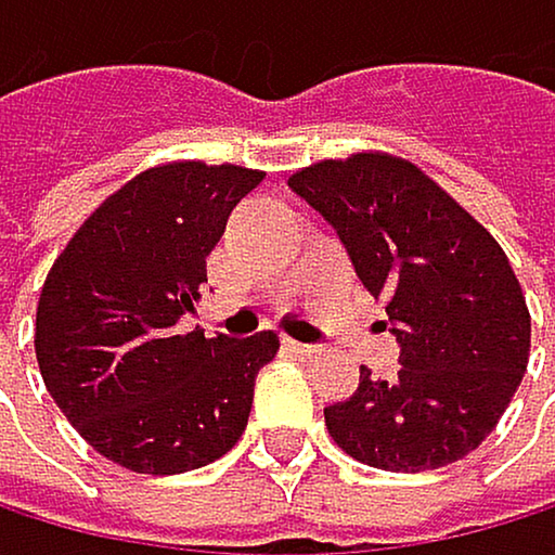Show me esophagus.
<instances>
[{"label":"esophagus","mask_w":555,"mask_h":555,"mask_svg":"<svg viewBox=\"0 0 555 555\" xmlns=\"http://www.w3.org/2000/svg\"><path fill=\"white\" fill-rule=\"evenodd\" d=\"M283 349L293 352V356H312L315 352L312 343H299V339H289V336H283Z\"/></svg>","instance_id":"34e87169"}]
</instances>
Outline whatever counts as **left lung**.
<instances>
[{"mask_svg": "<svg viewBox=\"0 0 555 555\" xmlns=\"http://www.w3.org/2000/svg\"><path fill=\"white\" fill-rule=\"evenodd\" d=\"M289 189L336 229L399 343L396 379L359 370V389L326 406L330 436L392 473L463 460L506 413L529 359V312L506 253L396 156L315 163Z\"/></svg>", "mask_w": 555, "mask_h": 555, "instance_id": "1", "label": "left lung"}]
</instances>
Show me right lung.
I'll list each match as a JSON object with an SVG mask.
<instances>
[{"label": "right lung", "mask_w": 555, "mask_h": 555, "mask_svg": "<svg viewBox=\"0 0 555 555\" xmlns=\"http://www.w3.org/2000/svg\"><path fill=\"white\" fill-rule=\"evenodd\" d=\"M262 172L172 163L105 199L46 275L36 359L55 406L95 453L132 473L172 476L229 453L256 376L280 349L179 333L206 283V256Z\"/></svg>", "instance_id": "right-lung-1"}]
</instances>
